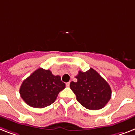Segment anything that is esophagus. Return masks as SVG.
<instances>
[{
  "label": "esophagus",
  "instance_id": "1",
  "mask_svg": "<svg viewBox=\"0 0 135 135\" xmlns=\"http://www.w3.org/2000/svg\"><path fill=\"white\" fill-rule=\"evenodd\" d=\"M66 86H67V87H69V86H70V83H69H69H66Z\"/></svg>",
  "mask_w": 135,
  "mask_h": 135
}]
</instances>
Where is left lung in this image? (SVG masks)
<instances>
[{
	"mask_svg": "<svg viewBox=\"0 0 135 135\" xmlns=\"http://www.w3.org/2000/svg\"><path fill=\"white\" fill-rule=\"evenodd\" d=\"M78 81L71 82L70 88L75 94L77 100L85 108L91 110L102 109L112 96L109 84L92 68L75 76Z\"/></svg>",
	"mask_w": 135,
	"mask_h": 135,
	"instance_id": "8db88e82",
	"label": "left lung"
}]
</instances>
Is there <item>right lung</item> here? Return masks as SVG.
Returning <instances> with one entry per match:
<instances>
[{
    "label": "right lung",
    "instance_id": "add662e5",
    "mask_svg": "<svg viewBox=\"0 0 135 135\" xmlns=\"http://www.w3.org/2000/svg\"><path fill=\"white\" fill-rule=\"evenodd\" d=\"M65 88L60 75H52L50 70L39 68L21 85V97L30 107L44 108L53 103L58 94Z\"/></svg>",
    "mask_w": 135,
    "mask_h": 135
}]
</instances>
